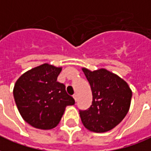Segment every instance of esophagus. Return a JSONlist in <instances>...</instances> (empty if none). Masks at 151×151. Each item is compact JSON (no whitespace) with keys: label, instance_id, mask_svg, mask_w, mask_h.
Returning a JSON list of instances; mask_svg holds the SVG:
<instances>
[{"label":"esophagus","instance_id":"34e87169","mask_svg":"<svg viewBox=\"0 0 151 151\" xmlns=\"http://www.w3.org/2000/svg\"><path fill=\"white\" fill-rule=\"evenodd\" d=\"M73 99H74V101H77V100H78V96H77V95H76V94H74V95H73Z\"/></svg>","mask_w":151,"mask_h":151}]
</instances>
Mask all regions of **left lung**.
<instances>
[{"label":"left lung","mask_w":151,"mask_h":151,"mask_svg":"<svg viewBox=\"0 0 151 151\" xmlns=\"http://www.w3.org/2000/svg\"><path fill=\"white\" fill-rule=\"evenodd\" d=\"M82 71L90 85L93 101L89 109L79 112L81 122L90 132H109L129 111L132 89L124 79L106 69L91 71L82 68Z\"/></svg>","instance_id":"obj_1"}]
</instances>
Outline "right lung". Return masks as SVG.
<instances>
[{"label": "right lung", "instance_id": "add662e5", "mask_svg": "<svg viewBox=\"0 0 151 151\" xmlns=\"http://www.w3.org/2000/svg\"><path fill=\"white\" fill-rule=\"evenodd\" d=\"M62 67L44 63L23 73L13 88L17 109L31 126L50 130L57 126L65 107L75 103L65 92V86L57 81Z\"/></svg>", "mask_w": 151, "mask_h": 151}]
</instances>
